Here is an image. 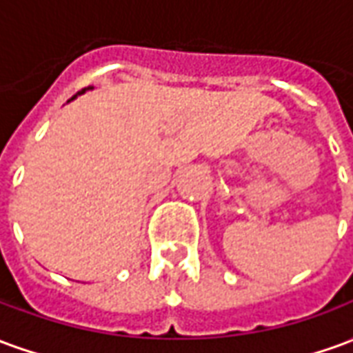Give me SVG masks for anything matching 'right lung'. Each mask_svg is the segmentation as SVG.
I'll use <instances>...</instances> for the list:
<instances>
[{"label": "right lung", "mask_w": 353, "mask_h": 353, "mask_svg": "<svg viewBox=\"0 0 353 353\" xmlns=\"http://www.w3.org/2000/svg\"><path fill=\"white\" fill-rule=\"evenodd\" d=\"M92 88H94V87H87V88H83V90H79V92H77V94H75V96H73L72 100H75V98H77V96H79V94H85V92H87V90H92ZM72 100H68V101H72Z\"/></svg>", "instance_id": "right-lung-1"}]
</instances>
